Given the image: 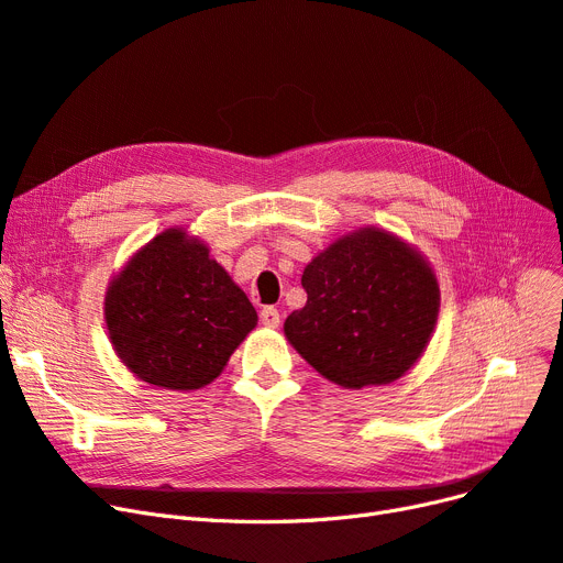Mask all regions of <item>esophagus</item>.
Returning a JSON list of instances; mask_svg holds the SVG:
<instances>
[{"instance_id": "esophagus-1", "label": "esophagus", "mask_w": 563, "mask_h": 563, "mask_svg": "<svg viewBox=\"0 0 563 563\" xmlns=\"http://www.w3.org/2000/svg\"><path fill=\"white\" fill-rule=\"evenodd\" d=\"M282 321L279 317V309L277 307H263L261 309V323L267 325V328H277Z\"/></svg>"}]
</instances>
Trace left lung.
<instances>
[{"mask_svg":"<svg viewBox=\"0 0 563 563\" xmlns=\"http://www.w3.org/2000/svg\"><path fill=\"white\" fill-rule=\"evenodd\" d=\"M307 302L284 321L290 346L342 389L400 379L429 346L440 286L421 251L394 232H346L307 263Z\"/></svg>","mask_w":563,"mask_h":563,"instance_id":"1","label":"left lung"}]
</instances>
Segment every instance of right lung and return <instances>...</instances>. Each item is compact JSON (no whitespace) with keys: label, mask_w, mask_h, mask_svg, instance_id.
Returning a JSON list of instances; mask_svg holds the SVG:
<instances>
[{"label":"right lung","mask_w":563,"mask_h":563,"mask_svg":"<svg viewBox=\"0 0 563 563\" xmlns=\"http://www.w3.org/2000/svg\"><path fill=\"white\" fill-rule=\"evenodd\" d=\"M104 321L115 356L134 377L196 391L223 373L258 314L200 238L167 228L111 277Z\"/></svg>","instance_id":"add662e5"}]
</instances>
